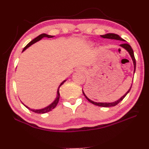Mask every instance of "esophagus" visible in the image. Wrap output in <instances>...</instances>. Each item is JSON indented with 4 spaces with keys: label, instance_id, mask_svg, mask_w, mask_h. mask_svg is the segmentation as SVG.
I'll return each instance as SVG.
<instances>
[{
    "label": "esophagus",
    "instance_id": "34e87169",
    "mask_svg": "<svg viewBox=\"0 0 149 149\" xmlns=\"http://www.w3.org/2000/svg\"><path fill=\"white\" fill-rule=\"evenodd\" d=\"M84 72H85V69H84V68H83V67L77 68V70H76V72H77V73Z\"/></svg>",
    "mask_w": 149,
    "mask_h": 149
}]
</instances>
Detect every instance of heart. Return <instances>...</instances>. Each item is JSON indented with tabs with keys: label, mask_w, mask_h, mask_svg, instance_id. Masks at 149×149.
<instances>
[{
	"label": "heart",
	"mask_w": 149,
	"mask_h": 149,
	"mask_svg": "<svg viewBox=\"0 0 149 149\" xmlns=\"http://www.w3.org/2000/svg\"><path fill=\"white\" fill-rule=\"evenodd\" d=\"M90 45H91V46H93V43H90Z\"/></svg>",
	"instance_id": "heart-1"
}]
</instances>
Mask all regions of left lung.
Listing matches in <instances>:
<instances>
[{"instance_id":"left-lung-1","label":"left lung","mask_w":149,"mask_h":149,"mask_svg":"<svg viewBox=\"0 0 149 149\" xmlns=\"http://www.w3.org/2000/svg\"><path fill=\"white\" fill-rule=\"evenodd\" d=\"M101 37L104 38H107V39H111V40H120V41H123V42H125V40L124 39L122 38L120 36H118V34H113V33H108L106 34H104V35H101ZM120 46L121 47L124 48V49L126 51H128V53H129V55H130L131 58L132 59V61H133V64H134V74L136 72V59H135V56H134V51L132 49V47L129 44H126V43H124L123 44H120ZM132 84L131 85V86L130 87L129 90L126 92L125 93V94H124V95L121 97L120 98H119L117 101H115L113 102H94L93 100H91L89 99L87 96H86V94L84 93V91L83 90V93L84 94V96H85V98L87 99V100L92 103V104H94V105H98V106L100 107H113V106H115L116 105H117L118 103L120 102L123 100L124 98V97H125L127 94H128L130 91V89L132 88Z\"/></svg>"}]
</instances>
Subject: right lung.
Returning <instances> with one entry per match:
<instances>
[{"mask_svg": "<svg viewBox=\"0 0 149 149\" xmlns=\"http://www.w3.org/2000/svg\"><path fill=\"white\" fill-rule=\"evenodd\" d=\"M53 38L54 37V36H51V35H48V34H40V35H39L38 36H37L36 38H35L34 39H33L32 40L31 42H30L29 44L26 45V46L24 47V49H23V51L22 52H23V51H25L26 49H27L28 47H29L30 46H31V45H32V44H35V43H36L37 42H38V41H40V40H41L43 38ZM66 80H64L63 82H62L61 84H60V85L58 86V89H57V94H56V98L55 99V100H54L52 103H51V104H49V105H47V107H44V108H42V109H31V108H30L29 107H28V106H26V105H25L23 104V103L21 102V103H22V104L25 105V106L28 109H29V110H31V111H33V112H34V113H39V114H43V113H47V112H49L50 111H51L52 109H53L54 108H55L56 106V105L58 104V101H59V98H60V93H59V88H60V86L63 85V84L66 81Z\"/></svg>", "mask_w": 149, "mask_h": 149, "instance_id": "right-lung-1", "label": "right lung"}]
</instances>
